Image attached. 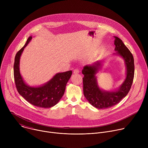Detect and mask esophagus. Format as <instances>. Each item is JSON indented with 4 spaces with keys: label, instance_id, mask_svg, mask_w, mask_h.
Returning <instances> with one entry per match:
<instances>
[{
    "label": "esophagus",
    "instance_id": "esophagus-1",
    "mask_svg": "<svg viewBox=\"0 0 148 148\" xmlns=\"http://www.w3.org/2000/svg\"><path fill=\"white\" fill-rule=\"evenodd\" d=\"M79 73V70L78 69H75L73 70V73L74 74H78Z\"/></svg>",
    "mask_w": 148,
    "mask_h": 148
}]
</instances>
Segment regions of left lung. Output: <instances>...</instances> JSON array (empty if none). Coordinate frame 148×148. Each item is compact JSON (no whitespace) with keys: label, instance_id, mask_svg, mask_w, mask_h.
I'll list each match as a JSON object with an SVG mask.
<instances>
[{"label":"left lung","instance_id":"left-lung-1","mask_svg":"<svg viewBox=\"0 0 148 148\" xmlns=\"http://www.w3.org/2000/svg\"><path fill=\"white\" fill-rule=\"evenodd\" d=\"M115 50L124 59L126 66V79L118 91L107 92L99 88L95 76L100 65L98 62L93 66H85L82 71L84 75L82 78L84 95L92 106L98 109L109 108L119 103L129 92L134 80L135 66L132 54L119 38L115 37Z\"/></svg>","mask_w":148,"mask_h":148}]
</instances>
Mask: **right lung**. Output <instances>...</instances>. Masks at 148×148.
Masks as SVG:
<instances>
[{
	"label": "right lung",
	"mask_w": 148,
	"mask_h": 148,
	"mask_svg": "<svg viewBox=\"0 0 148 148\" xmlns=\"http://www.w3.org/2000/svg\"><path fill=\"white\" fill-rule=\"evenodd\" d=\"M32 37L30 36L25 45L16 53L13 66L14 79L16 87L20 95L27 102L40 108H51L60 100L64 94L66 84L72 75V71L56 74L44 86L30 87L25 83L19 71V61L25 47L28 45Z\"/></svg>",
	"instance_id": "obj_1"
}]
</instances>
